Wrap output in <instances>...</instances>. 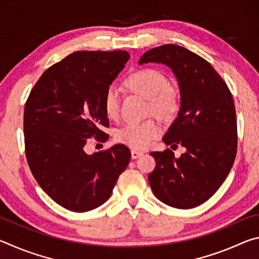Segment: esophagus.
I'll return each mask as SVG.
<instances>
[{
    "label": "esophagus",
    "mask_w": 259,
    "mask_h": 259,
    "mask_svg": "<svg viewBox=\"0 0 259 259\" xmlns=\"http://www.w3.org/2000/svg\"><path fill=\"white\" fill-rule=\"evenodd\" d=\"M143 153L139 152V151H136V150H131V159H137V157L142 156Z\"/></svg>",
    "instance_id": "obj_1"
}]
</instances>
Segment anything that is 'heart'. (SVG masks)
Wrapping results in <instances>:
<instances>
[{"label": "heart", "mask_w": 259, "mask_h": 259, "mask_svg": "<svg viewBox=\"0 0 259 259\" xmlns=\"http://www.w3.org/2000/svg\"><path fill=\"white\" fill-rule=\"evenodd\" d=\"M125 85L131 91L150 99V111L160 117H170L177 112L181 94L176 85L168 82L165 74L156 68H142L130 74ZM120 90L109 85L104 94L103 106L108 119L115 120L120 113ZM161 126L148 120L142 123H128L115 131L116 142L135 150L150 147L161 134Z\"/></svg>", "instance_id": "obj_1"}]
</instances>
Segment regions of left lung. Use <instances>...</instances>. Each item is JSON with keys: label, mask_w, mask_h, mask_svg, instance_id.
Listing matches in <instances>:
<instances>
[{"label": "left lung", "mask_w": 259, "mask_h": 259, "mask_svg": "<svg viewBox=\"0 0 259 259\" xmlns=\"http://www.w3.org/2000/svg\"><path fill=\"white\" fill-rule=\"evenodd\" d=\"M165 65L177 78L181 108L162 138L165 145H182L152 152L155 169L148 175L153 193L161 202L178 209L202 204L216 193L234 163L238 146L233 97L224 80L207 60L176 45L145 52L139 65Z\"/></svg>", "instance_id": "obj_1"}]
</instances>
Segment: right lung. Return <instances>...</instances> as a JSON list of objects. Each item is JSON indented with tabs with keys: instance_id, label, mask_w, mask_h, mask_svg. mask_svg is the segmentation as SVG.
<instances>
[{
	"instance_id": "obj_1",
	"label": "right lung",
	"mask_w": 259,
	"mask_h": 259,
	"mask_svg": "<svg viewBox=\"0 0 259 259\" xmlns=\"http://www.w3.org/2000/svg\"><path fill=\"white\" fill-rule=\"evenodd\" d=\"M126 51H77L48 68L25 105L28 165L38 185L61 207L85 212L104 204L130 161L121 144L87 154L91 137L105 142L109 121L103 98L124 68Z\"/></svg>"
}]
</instances>
